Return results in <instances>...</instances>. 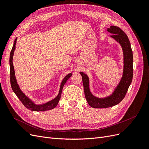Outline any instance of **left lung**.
<instances>
[{
  "label": "left lung",
  "mask_w": 149,
  "mask_h": 149,
  "mask_svg": "<svg viewBox=\"0 0 149 149\" xmlns=\"http://www.w3.org/2000/svg\"><path fill=\"white\" fill-rule=\"evenodd\" d=\"M107 31L112 33L111 37L119 42L124 54L123 74L119 84L111 96L105 98H98L93 96L89 90L88 76L80 72L84 90V95L88 104L94 108H106L119 104L124 98L133 78V54L129 40L124 31L116 26H111Z\"/></svg>",
  "instance_id": "8db88e82"
}]
</instances>
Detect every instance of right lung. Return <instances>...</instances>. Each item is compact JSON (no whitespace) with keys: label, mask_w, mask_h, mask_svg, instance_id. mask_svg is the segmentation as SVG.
I'll return each mask as SVG.
<instances>
[{"label":"right lung","mask_w":149,"mask_h":149,"mask_svg":"<svg viewBox=\"0 0 149 149\" xmlns=\"http://www.w3.org/2000/svg\"><path fill=\"white\" fill-rule=\"evenodd\" d=\"M17 42V38L15 40L14 43H13V45L12 48V50L10 54V60H9V63H10V84L11 87L13 90V91L16 94V96L19 99L20 101L22 102V104L24 105L25 107H26L27 109H29L30 111H48L50 110L55 108L59 102L61 95V92L63 90V88L65 84L67 81V80L72 75L71 73H70L68 75H66L64 78L63 80L62 81L61 84L60 85V91L59 94H58V96L53 99V100L49 101L47 103H45L41 105H37L35 104L30 100V99L25 96V94L21 91L20 89L19 85L17 84V80L15 78V71H14V67L13 66V52L15 49V45Z\"/></svg>","instance_id":"add662e5"}]
</instances>
